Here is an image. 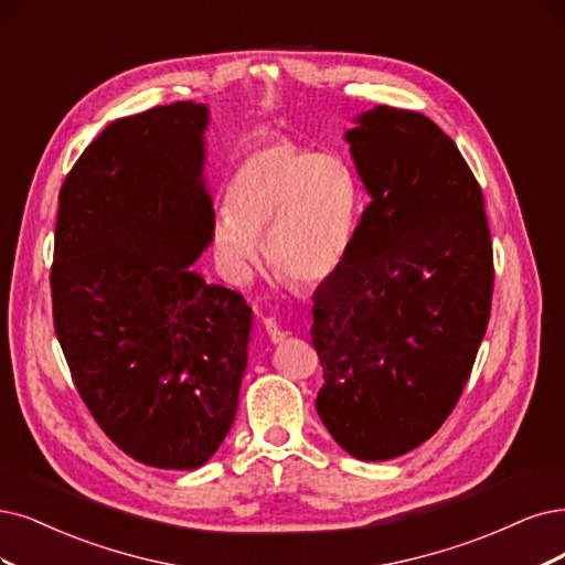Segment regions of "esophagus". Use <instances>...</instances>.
<instances>
[{
  "label": "esophagus",
  "mask_w": 565,
  "mask_h": 565,
  "mask_svg": "<svg viewBox=\"0 0 565 565\" xmlns=\"http://www.w3.org/2000/svg\"><path fill=\"white\" fill-rule=\"evenodd\" d=\"M263 328H265V332H267V338L271 340V342H284L286 340V332L279 328V323L275 321V319H263Z\"/></svg>",
  "instance_id": "obj_1"
}]
</instances>
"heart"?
<instances>
[{"instance_id": "obj_1", "label": "heart", "mask_w": 565, "mask_h": 565, "mask_svg": "<svg viewBox=\"0 0 565 565\" xmlns=\"http://www.w3.org/2000/svg\"><path fill=\"white\" fill-rule=\"evenodd\" d=\"M225 204L227 212L212 227V246L230 279H248L265 237L267 260L279 277L319 284L349 254L359 179L342 156L279 139L239 162Z\"/></svg>"}]
</instances>
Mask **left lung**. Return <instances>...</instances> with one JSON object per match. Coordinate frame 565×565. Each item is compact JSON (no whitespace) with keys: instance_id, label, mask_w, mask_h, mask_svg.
Returning <instances> with one entry per match:
<instances>
[{"instance_id":"left-lung-1","label":"left lung","mask_w":565,"mask_h":565,"mask_svg":"<svg viewBox=\"0 0 565 565\" xmlns=\"http://www.w3.org/2000/svg\"><path fill=\"white\" fill-rule=\"evenodd\" d=\"M347 141L370 202L315 294L317 412L344 451L386 461L461 398L491 317L493 246L482 188L428 116L377 107Z\"/></svg>"}]
</instances>
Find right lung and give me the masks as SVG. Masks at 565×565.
I'll use <instances>...</instances> for the list:
<instances>
[{"label": "right lung", "mask_w": 565, "mask_h": 565, "mask_svg": "<svg viewBox=\"0 0 565 565\" xmlns=\"http://www.w3.org/2000/svg\"><path fill=\"white\" fill-rule=\"evenodd\" d=\"M206 107L118 118L60 188L53 326L97 426L135 461L193 470L235 422L250 307L188 271L212 242Z\"/></svg>", "instance_id": "add662e5"}]
</instances>
